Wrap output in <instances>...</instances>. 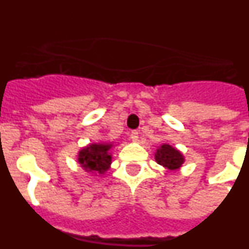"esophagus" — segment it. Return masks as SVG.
Segmentation results:
<instances>
[{"label": "esophagus", "instance_id": "1", "mask_svg": "<svg viewBox=\"0 0 249 249\" xmlns=\"http://www.w3.org/2000/svg\"><path fill=\"white\" fill-rule=\"evenodd\" d=\"M129 138H131V141H133V142H136V141H138V132L137 131H131L128 133Z\"/></svg>", "mask_w": 249, "mask_h": 249}]
</instances>
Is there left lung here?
I'll return each instance as SVG.
<instances>
[{
	"label": "left lung",
	"instance_id": "left-lung-1",
	"mask_svg": "<svg viewBox=\"0 0 249 249\" xmlns=\"http://www.w3.org/2000/svg\"><path fill=\"white\" fill-rule=\"evenodd\" d=\"M155 160L158 164L163 166L168 171H176L184 162V157L181 152L167 143L158 147L155 153Z\"/></svg>",
	"mask_w": 249,
	"mask_h": 249
}]
</instances>
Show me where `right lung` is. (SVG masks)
<instances>
[{
    "label": "right lung",
    "instance_id": "right-lung-1",
    "mask_svg": "<svg viewBox=\"0 0 249 249\" xmlns=\"http://www.w3.org/2000/svg\"><path fill=\"white\" fill-rule=\"evenodd\" d=\"M112 143H91L78 152V163L86 172L103 175L112 162Z\"/></svg>",
    "mask_w": 249,
    "mask_h": 249
}]
</instances>
